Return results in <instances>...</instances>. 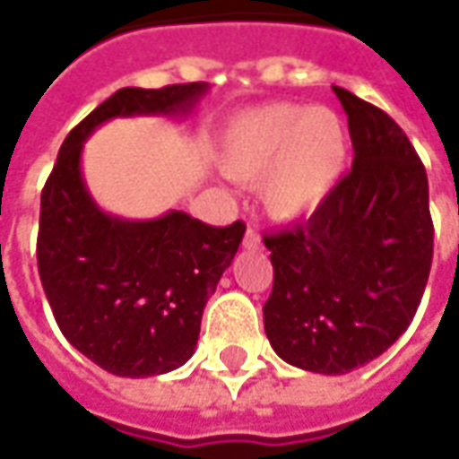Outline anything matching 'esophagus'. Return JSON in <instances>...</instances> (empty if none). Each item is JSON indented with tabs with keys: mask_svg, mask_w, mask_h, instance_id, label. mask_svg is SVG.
<instances>
[{
	"mask_svg": "<svg viewBox=\"0 0 459 459\" xmlns=\"http://www.w3.org/2000/svg\"><path fill=\"white\" fill-rule=\"evenodd\" d=\"M260 246V233L253 226L246 230V236H243V248H258Z\"/></svg>",
	"mask_w": 459,
	"mask_h": 459,
	"instance_id": "obj_1",
	"label": "esophagus"
}]
</instances>
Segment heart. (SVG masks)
I'll return each instance as SVG.
<instances>
[{
	"instance_id": "1",
	"label": "heart",
	"mask_w": 459,
	"mask_h": 459,
	"mask_svg": "<svg viewBox=\"0 0 459 459\" xmlns=\"http://www.w3.org/2000/svg\"><path fill=\"white\" fill-rule=\"evenodd\" d=\"M344 122L329 108L270 103L240 115L221 142V169L258 184L265 209L280 221L315 211L344 171Z\"/></svg>"
}]
</instances>
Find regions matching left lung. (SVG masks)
Returning a JSON list of instances; mask_svg holds the SVG:
<instances>
[{"label": "left lung", "instance_id": "8db88e82", "mask_svg": "<svg viewBox=\"0 0 459 459\" xmlns=\"http://www.w3.org/2000/svg\"><path fill=\"white\" fill-rule=\"evenodd\" d=\"M354 144L351 171L307 223L263 236L273 292L265 334L280 359L349 374L413 322L433 263L428 174L394 117L334 85Z\"/></svg>", "mask_w": 459, "mask_h": 459}]
</instances>
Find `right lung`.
<instances>
[{"instance_id":"1","label":"right lung","mask_w":459,"mask_h":459,"mask_svg":"<svg viewBox=\"0 0 459 459\" xmlns=\"http://www.w3.org/2000/svg\"><path fill=\"white\" fill-rule=\"evenodd\" d=\"M206 88H120L68 132L41 191L36 260L46 299L64 337L115 376L167 374L194 354L246 223L216 229L184 211L152 221L103 213L81 174L83 142L113 117L189 113Z\"/></svg>"}]
</instances>
